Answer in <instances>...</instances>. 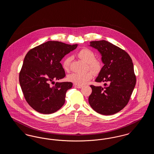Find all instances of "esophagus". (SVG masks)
Instances as JSON below:
<instances>
[{
    "label": "esophagus",
    "instance_id": "1",
    "mask_svg": "<svg viewBox=\"0 0 154 154\" xmlns=\"http://www.w3.org/2000/svg\"><path fill=\"white\" fill-rule=\"evenodd\" d=\"M74 87H75V88H82V86H81V85H77V84H75V85H74Z\"/></svg>",
    "mask_w": 154,
    "mask_h": 154
}]
</instances>
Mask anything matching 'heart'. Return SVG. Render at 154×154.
Segmentation results:
<instances>
[{
	"label": "heart",
	"mask_w": 154,
	"mask_h": 154,
	"mask_svg": "<svg viewBox=\"0 0 154 154\" xmlns=\"http://www.w3.org/2000/svg\"><path fill=\"white\" fill-rule=\"evenodd\" d=\"M78 57L88 63V68L94 72H98L100 70L101 65L99 61L95 59L94 53L89 49H82L78 52ZM72 58L68 57L63 61L62 67L65 71H69ZM93 77V74L91 72L84 73H73L70 74L67 77V80L77 85H84Z\"/></svg>",
	"instance_id": "heart-1"
}]
</instances>
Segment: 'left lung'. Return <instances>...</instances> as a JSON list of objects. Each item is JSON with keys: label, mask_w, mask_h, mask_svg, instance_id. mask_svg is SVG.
<instances>
[{"label": "left lung", "mask_w": 154, "mask_h": 154, "mask_svg": "<svg viewBox=\"0 0 154 154\" xmlns=\"http://www.w3.org/2000/svg\"><path fill=\"white\" fill-rule=\"evenodd\" d=\"M89 46L99 52L104 64L95 81L105 82L104 87L90 86L92 91L89 103L100 114H114L126 106L136 85L132 59L124 50L106 40L91 42Z\"/></svg>", "instance_id": "obj_1"}]
</instances>
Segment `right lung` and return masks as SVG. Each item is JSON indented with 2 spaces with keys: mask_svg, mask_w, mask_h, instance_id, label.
<instances>
[{
  "mask_svg": "<svg viewBox=\"0 0 154 154\" xmlns=\"http://www.w3.org/2000/svg\"><path fill=\"white\" fill-rule=\"evenodd\" d=\"M78 44L48 41L32 48L23 62L19 81L26 102L33 109L44 114L59 110L65 102L67 91L72 87L71 82L50 83L65 76L60 63L62 59L75 50Z\"/></svg>",
  "mask_w": 154,
  "mask_h": 154,
  "instance_id": "right-lung-1",
  "label": "right lung"
}]
</instances>
